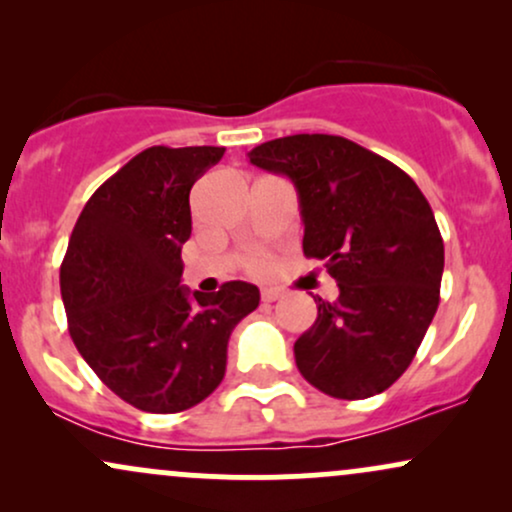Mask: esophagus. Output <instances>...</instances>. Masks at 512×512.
Segmentation results:
<instances>
[{
	"mask_svg": "<svg viewBox=\"0 0 512 512\" xmlns=\"http://www.w3.org/2000/svg\"><path fill=\"white\" fill-rule=\"evenodd\" d=\"M281 296H284V293H281L279 289H272V286H269V289H262V301H264V303L279 301Z\"/></svg>",
	"mask_w": 512,
	"mask_h": 512,
	"instance_id": "esophagus-1",
	"label": "esophagus"
}]
</instances>
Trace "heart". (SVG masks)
Wrapping results in <instances>:
<instances>
[{"label":"heart","mask_w":512,"mask_h":512,"mask_svg":"<svg viewBox=\"0 0 512 512\" xmlns=\"http://www.w3.org/2000/svg\"><path fill=\"white\" fill-rule=\"evenodd\" d=\"M250 267L255 269V272H267V267H269V260L264 255H257L255 260L250 262Z\"/></svg>","instance_id":"obj_1"}]
</instances>
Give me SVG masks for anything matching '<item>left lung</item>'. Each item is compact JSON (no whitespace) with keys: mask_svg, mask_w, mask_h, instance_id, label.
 <instances>
[{"mask_svg":"<svg viewBox=\"0 0 512 512\" xmlns=\"http://www.w3.org/2000/svg\"><path fill=\"white\" fill-rule=\"evenodd\" d=\"M252 166L298 192L305 257L325 262L337 301L293 344L310 385L337 399L390 387L416 356L440 301L445 250L416 182L387 158L334 134H293L250 151Z\"/></svg>","mask_w":512,"mask_h":512,"instance_id":"1","label":"left lung"}]
</instances>
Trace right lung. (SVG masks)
Segmentation results:
<instances>
[{"mask_svg": "<svg viewBox=\"0 0 512 512\" xmlns=\"http://www.w3.org/2000/svg\"><path fill=\"white\" fill-rule=\"evenodd\" d=\"M223 146H151L93 192L60 269L69 334L117 397L151 414L207 399L226 373L233 327L260 289L228 281L216 293L180 284L192 233L190 190Z\"/></svg>", "mask_w": 512, "mask_h": 512, "instance_id": "add662e5", "label": "right lung"}]
</instances>
